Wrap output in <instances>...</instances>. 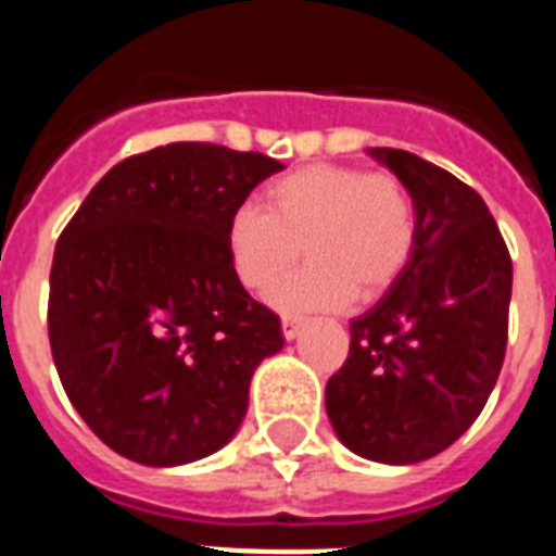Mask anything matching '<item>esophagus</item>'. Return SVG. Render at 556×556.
I'll list each match as a JSON object with an SVG mask.
<instances>
[{
	"label": "esophagus",
	"instance_id": "1",
	"mask_svg": "<svg viewBox=\"0 0 556 556\" xmlns=\"http://www.w3.org/2000/svg\"><path fill=\"white\" fill-rule=\"evenodd\" d=\"M303 329V317H296V314H282V334L286 340H294Z\"/></svg>",
	"mask_w": 556,
	"mask_h": 556
}]
</instances>
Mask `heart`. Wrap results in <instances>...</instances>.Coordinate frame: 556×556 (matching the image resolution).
Instances as JSON below:
<instances>
[{
    "instance_id": "heart-1",
    "label": "heart",
    "mask_w": 556,
    "mask_h": 556,
    "mask_svg": "<svg viewBox=\"0 0 556 556\" xmlns=\"http://www.w3.org/2000/svg\"><path fill=\"white\" fill-rule=\"evenodd\" d=\"M418 242L413 192L389 173L312 164L270 181L262 210L227 218V260L256 296L274 294L300 253L308 256L274 300L282 308H338L378 296L409 265Z\"/></svg>"
}]
</instances>
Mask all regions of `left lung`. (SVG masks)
<instances>
[{
    "instance_id": "1",
    "label": "left lung",
    "mask_w": 556,
    "mask_h": 556,
    "mask_svg": "<svg viewBox=\"0 0 556 556\" xmlns=\"http://www.w3.org/2000/svg\"><path fill=\"white\" fill-rule=\"evenodd\" d=\"M413 192L418 242L401 277L355 317L326 413L352 453L383 465L439 456L479 418L508 346L514 265L473 187L404 150H369Z\"/></svg>"
}]
</instances>
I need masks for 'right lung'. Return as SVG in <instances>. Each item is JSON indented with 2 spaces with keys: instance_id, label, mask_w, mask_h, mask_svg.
Masks as SVG:
<instances>
[{
  "instance_id": "right-lung-1",
  "label": "right lung",
  "mask_w": 556,
  "mask_h": 556,
  "mask_svg": "<svg viewBox=\"0 0 556 556\" xmlns=\"http://www.w3.org/2000/svg\"><path fill=\"white\" fill-rule=\"evenodd\" d=\"M282 164L178 141L121 161L56 239L48 340L74 409L147 467L233 439L256 366L286 338L227 260V218Z\"/></svg>"
}]
</instances>
